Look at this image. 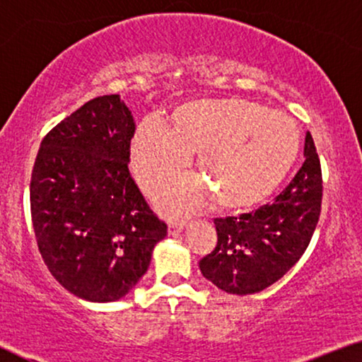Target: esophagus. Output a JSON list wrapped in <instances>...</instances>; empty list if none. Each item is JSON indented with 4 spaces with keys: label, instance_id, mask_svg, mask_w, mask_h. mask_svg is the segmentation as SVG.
I'll return each instance as SVG.
<instances>
[{
    "label": "esophagus",
    "instance_id": "esophagus-1",
    "mask_svg": "<svg viewBox=\"0 0 362 362\" xmlns=\"http://www.w3.org/2000/svg\"><path fill=\"white\" fill-rule=\"evenodd\" d=\"M183 228H185V223H183V221H179V223H169V235L179 234Z\"/></svg>",
    "mask_w": 362,
    "mask_h": 362
}]
</instances>
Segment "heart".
Instances as JSON below:
<instances>
[{
    "mask_svg": "<svg viewBox=\"0 0 362 362\" xmlns=\"http://www.w3.org/2000/svg\"><path fill=\"white\" fill-rule=\"evenodd\" d=\"M296 122L245 99H197L177 105L170 127L146 120L132 144V165L144 190L175 179L198 153L202 179H180L158 193L167 216L202 211L214 198L226 211H245L274 192L299 151Z\"/></svg>",
    "mask_w": 362,
    "mask_h": 362,
    "instance_id": "obj_1",
    "label": "heart"
}]
</instances>
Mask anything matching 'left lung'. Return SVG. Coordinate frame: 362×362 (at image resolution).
Returning <instances> with one entry per match:
<instances>
[{
	"label": "left lung",
	"instance_id": "left-lung-1",
	"mask_svg": "<svg viewBox=\"0 0 362 362\" xmlns=\"http://www.w3.org/2000/svg\"><path fill=\"white\" fill-rule=\"evenodd\" d=\"M304 164L272 203L239 218H216L218 244L199 260L203 276L229 294L260 293L299 262L322 208V169L307 132Z\"/></svg>",
	"mask_w": 362,
	"mask_h": 362
}]
</instances>
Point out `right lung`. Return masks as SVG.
Here are the masks:
<instances>
[{
  "label": "right lung",
  "mask_w": 362,
  "mask_h": 362,
  "mask_svg": "<svg viewBox=\"0 0 362 362\" xmlns=\"http://www.w3.org/2000/svg\"><path fill=\"white\" fill-rule=\"evenodd\" d=\"M134 128L120 95L95 97L47 133L32 169L40 255L57 281L84 300L125 298L167 235L129 175Z\"/></svg>",
  "instance_id": "obj_1"
}]
</instances>
